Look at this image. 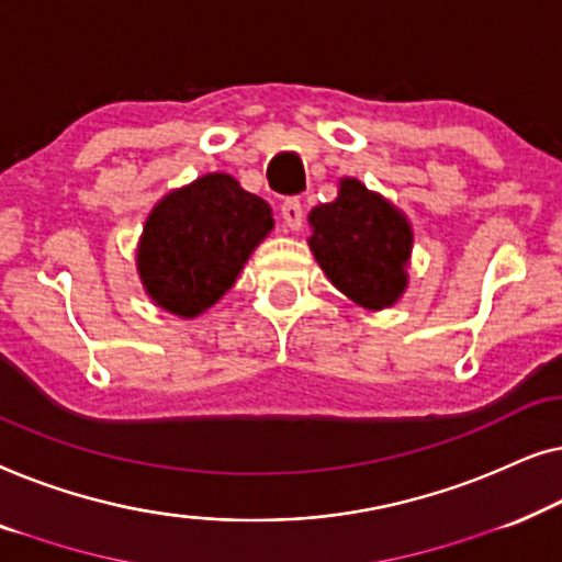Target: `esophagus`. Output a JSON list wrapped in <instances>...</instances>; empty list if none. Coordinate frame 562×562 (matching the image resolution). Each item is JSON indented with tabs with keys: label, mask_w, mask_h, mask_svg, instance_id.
<instances>
[{
	"label": "esophagus",
	"mask_w": 562,
	"mask_h": 562,
	"mask_svg": "<svg viewBox=\"0 0 562 562\" xmlns=\"http://www.w3.org/2000/svg\"><path fill=\"white\" fill-rule=\"evenodd\" d=\"M282 218H284V226L292 228V232H300L303 228V203L297 199H288L282 201Z\"/></svg>",
	"instance_id": "obj_1"
}]
</instances>
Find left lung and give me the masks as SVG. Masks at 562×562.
I'll return each instance as SVG.
<instances>
[{
  "label": "left lung",
  "instance_id": "1",
  "mask_svg": "<svg viewBox=\"0 0 562 562\" xmlns=\"http://www.w3.org/2000/svg\"><path fill=\"white\" fill-rule=\"evenodd\" d=\"M311 249L328 280L363 307H386L405 292L413 232L382 195L346 178L334 203L315 205Z\"/></svg>",
  "mask_w": 562,
  "mask_h": 562
}]
</instances>
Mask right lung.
Here are the masks:
<instances>
[{
    "instance_id": "right-lung-1",
    "label": "right lung",
    "mask_w": 562,
    "mask_h": 562,
    "mask_svg": "<svg viewBox=\"0 0 562 562\" xmlns=\"http://www.w3.org/2000/svg\"><path fill=\"white\" fill-rule=\"evenodd\" d=\"M270 228L267 201L224 172L203 176L149 213L137 249L139 278L157 305L195 318L232 288Z\"/></svg>"
}]
</instances>
